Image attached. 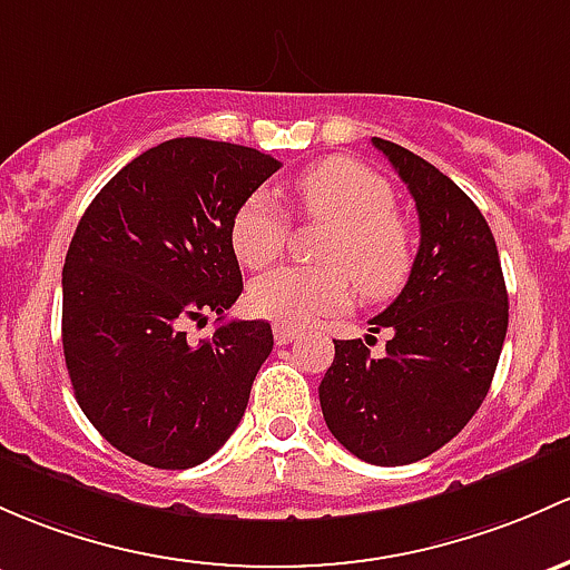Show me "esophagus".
<instances>
[{
    "label": "esophagus",
    "instance_id": "esophagus-1",
    "mask_svg": "<svg viewBox=\"0 0 570 570\" xmlns=\"http://www.w3.org/2000/svg\"><path fill=\"white\" fill-rule=\"evenodd\" d=\"M273 335H275V344L284 346V344H292V341L301 335V331L297 327H286V325H275L273 327Z\"/></svg>",
    "mask_w": 570,
    "mask_h": 570
}]
</instances>
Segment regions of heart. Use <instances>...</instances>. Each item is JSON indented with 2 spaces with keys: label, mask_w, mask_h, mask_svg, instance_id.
<instances>
[{
  "label": "heart",
  "mask_w": 570,
  "mask_h": 570,
  "mask_svg": "<svg viewBox=\"0 0 570 570\" xmlns=\"http://www.w3.org/2000/svg\"><path fill=\"white\" fill-rule=\"evenodd\" d=\"M303 215L333 224L322 248L327 267H281L250 284L248 305L275 325L297 327L338 314L352 303V281L368 301H385L410 278L415 232L395 213L387 179L350 158H327L295 179ZM232 248L245 267L273 265L286 245V213L267 190L239 202L229 226Z\"/></svg>",
  "instance_id": "1"
}]
</instances>
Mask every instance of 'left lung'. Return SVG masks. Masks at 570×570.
I'll use <instances>...</instances> for the list:
<instances>
[{"instance_id":"8db88e82","label":"left lung","mask_w":570,"mask_h":570,"mask_svg":"<svg viewBox=\"0 0 570 570\" xmlns=\"http://www.w3.org/2000/svg\"><path fill=\"white\" fill-rule=\"evenodd\" d=\"M371 144L415 199L421 248L401 295L371 320V331L393 333L385 355L371 357V335L335 341L320 404L346 451L399 466L440 451L483 404L508 331V292L475 202L421 155Z\"/></svg>"}]
</instances>
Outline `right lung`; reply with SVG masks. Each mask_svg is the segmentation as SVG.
<instances>
[{
	"label": "right lung",
	"mask_w": 570,
	"mask_h": 570,
	"mask_svg": "<svg viewBox=\"0 0 570 570\" xmlns=\"http://www.w3.org/2000/svg\"><path fill=\"white\" fill-rule=\"evenodd\" d=\"M278 169L259 149L185 136L130 160L81 215L62 269L65 363L83 415L125 456L188 470L237 429L273 331L224 322L243 292L229 226ZM207 313L214 335L185 336Z\"/></svg>",
	"instance_id": "obj_1"
}]
</instances>
